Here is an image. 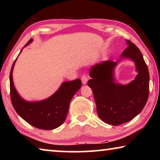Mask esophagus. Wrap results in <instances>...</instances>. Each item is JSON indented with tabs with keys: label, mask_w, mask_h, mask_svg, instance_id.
Wrapping results in <instances>:
<instances>
[{
	"label": "esophagus",
	"mask_w": 160,
	"mask_h": 160,
	"mask_svg": "<svg viewBox=\"0 0 160 160\" xmlns=\"http://www.w3.org/2000/svg\"><path fill=\"white\" fill-rule=\"evenodd\" d=\"M81 80H82V82L83 85H86L87 82H88V78L87 75H83L81 77Z\"/></svg>",
	"instance_id": "esophagus-1"
}]
</instances>
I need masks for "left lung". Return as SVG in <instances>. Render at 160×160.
I'll list each match as a JSON object with an SVG mask.
<instances>
[{"label": "left lung", "mask_w": 160, "mask_h": 160, "mask_svg": "<svg viewBox=\"0 0 160 160\" xmlns=\"http://www.w3.org/2000/svg\"><path fill=\"white\" fill-rule=\"evenodd\" d=\"M120 59L128 58L136 64L138 75L127 85L116 82L114 69L118 61L108 60L94 65L90 70L88 86L93 92L99 117L108 124L118 126L141 112L149 95L150 76L147 65L138 48L129 40Z\"/></svg>", "instance_id": "1"}]
</instances>
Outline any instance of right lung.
Listing matches in <instances>:
<instances>
[{
    "label": "right lung",
    "instance_id": "right-lung-1",
    "mask_svg": "<svg viewBox=\"0 0 160 160\" xmlns=\"http://www.w3.org/2000/svg\"><path fill=\"white\" fill-rule=\"evenodd\" d=\"M32 41V39L29 40L25 47ZM22 51V49L20 53ZM17 58L10 73V98L16 112L22 118L37 128L52 130L58 128L66 120L70 102L82 85L80 79L63 82L58 90L47 99L37 102L26 101L18 94L13 83L12 70Z\"/></svg>",
    "mask_w": 160,
    "mask_h": 160
}]
</instances>
